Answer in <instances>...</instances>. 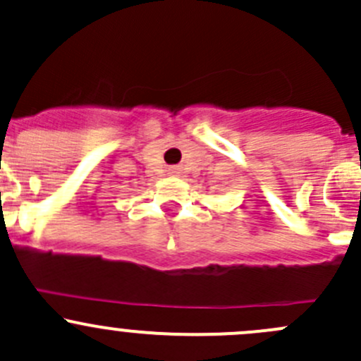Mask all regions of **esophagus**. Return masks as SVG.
Instances as JSON below:
<instances>
[{
	"instance_id": "34e87169",
	"label": "esophagus",
	"mask_w": 361,
	"mask_h": 361,
	"mask_svg": "<svg viewBox=\"0 0 361 361\" xmlns=\"http://www.w3.org/2000/svg\"><path fill=\"white\" fill-rule=\"evenodd\" d=\"M169 174H171V176H178V169H176V167H171Z\"/></svg>"
}]
</instances>
